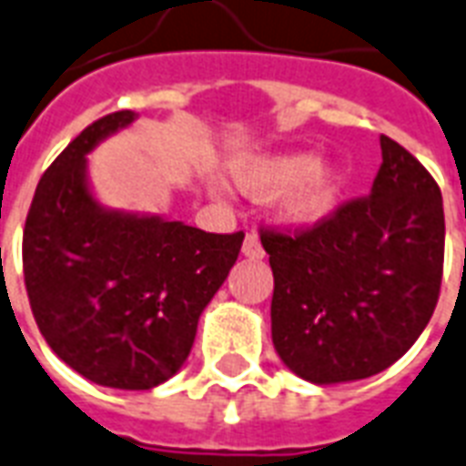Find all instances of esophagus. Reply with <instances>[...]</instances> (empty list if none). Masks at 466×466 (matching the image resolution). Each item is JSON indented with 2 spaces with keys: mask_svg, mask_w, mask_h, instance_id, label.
I'll return each instance as SVG.
<instances>
[{
  "mask_svg": "<svg viewBox=\"0 0 466 466\" xmlns=\"http://www.w3.org/2000/svg\"><path fill=\"white\" fill-rule=\"evenodd\" d=\"M243 255H245V258H250V259H262V258H265V250H262V245H259V238H258V233H255V230L245 236Z\"/></svg>",
  "mask_w": 466,
  "mask_h": 466,
  "instance_id": "34e87169",
  "label": "esophagus"
}]
</instances>
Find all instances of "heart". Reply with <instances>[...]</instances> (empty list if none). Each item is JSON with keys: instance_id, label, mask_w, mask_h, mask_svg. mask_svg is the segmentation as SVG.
<instances>
[{"instance_id": "obj_1", "label": "heart", "mask_w": 466, "mask_h": 466, "mask_svg": "<svg viewBox=\"0 0 466 466\" xmlns=\"http://www.w3.org/2000/svg\"><path fill=\"white\" fill-rule=\"evenodd\" d=\"M236 182L252 194H267L287 184L282 211L291 221L311 223L333 208L342 175L333 162L309 160L306 155H265L240 162Z\"/></svg>"}]
</instances>
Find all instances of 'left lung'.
Wrapping results in <instances>:
<instances>
[{
	"label": "left lung",
	"instance_id": "8db88e82",
	"mask_svg": "<svg viewBox=\"0 0 466 466\" xmlns=\"http://www.w3.org/2000/svg\"><path fill=\"white\" fill-rule=\"evenodd\" d=\"M371 194L313 226L259 228L274 274L272 342L313 384L367 380L409 352L438 306L445 211L438 182L381 136Z\"/></svg>",
	"mask_w": 466,
	"mask_h": 466
}]
</instances>
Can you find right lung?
Here are the masks:
<instances>
[{
    "label": "right lung",
    "instance_id": "add662e5",
    "mask_svg": "<svg viewBox=\"0 0 466 466\" xmlns=\"http://www.w3.org/2000/svg\"><path fill=\"white\" fill-rule=\"evenodd\" d=\"M131 121L133 111L96 118L43 172L21 258L28 304L50 350L95 384L143 391L184 364L245 233L99 207L86 189L85 155Z\"/></svg>",
    "mask_w": 466,
    "mask_h": 466
}]
</instances>
